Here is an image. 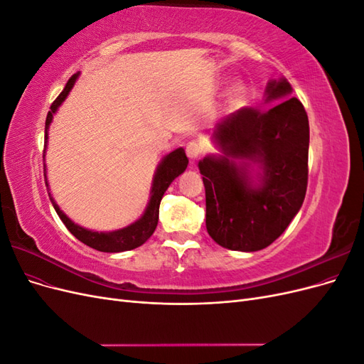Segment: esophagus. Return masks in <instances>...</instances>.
<instances>
[{"label": "esophagus", "mask_w": 364, "mask_h": 364, "mask_svg": "<svg viewBox=\"0 0 364 364\" xmlns=\"http://www.w3.org/2000/svg\"><path fill=\"white\" fill-rule=\"evenodd\" d=\"M200 153H202V147L199 142L191 141L186 144V156H188L190 159H197L200 156Z\"/></svg>", "instance_id": "esophagus-1"}]
</instances>
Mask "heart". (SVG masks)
Listing matches in <instances>:
<instances>
[{
    "label": "heart",
    "instance_id": "b5f03b06",
    "mask_svg": "<svg viewBox=\"0 0 364 364\" xmlns=\"http://www.w3.org/2000/svg\"><path fill=\"white\" fill-rule=\"evenodd\" d=\"M245 95H246L245 86L241 83H235L229 87V91L226 94V105L229 107H235L245 100Z\"/></svg>",
    "mask_w": 364,
    "mask_h": 364
}]
</instances>
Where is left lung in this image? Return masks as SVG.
<instances>
[{"instance_id":"left-lung-1","label":"left lung","mask_w":364,"mask_h":364,"mask_svg":"<svg viewBox=\"0 0 364 364\" xmlns=\"http://www.w3.org/2000/svg\"><path fill=\"white\" fill-rule=\"evenodd\" d=\"M287 79L272 80L266 103L243 107L215 126L222 155L199 162L206 196V229L217 245L257 252L270 246L299 213L308 183L310 126ZM258 164L257 179L251 165Z\"/></svg>"}]
</instances>
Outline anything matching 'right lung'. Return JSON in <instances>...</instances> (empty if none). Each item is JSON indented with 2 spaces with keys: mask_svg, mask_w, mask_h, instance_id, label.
<instances>
[{
  "mask_svg": "<svg viewBox=\"0 0 364 364\" xmlns=\"http://www.w3.org/2000/svg\"><path fill=\"white\" fill-rule=\"evenodd\" d=\"M77 77H79V73L71 75V79L68 80L67 86L63 87V91L59 94V97L53 102V105L50 107L51 111L48 112L47 119H46V147H47L48 129H50V124L53 121V115L56 114L59 106L65 102V98H67V95L73 90ZM186 165H188V158H186L185 150L182 147L168 153V155L161 161L155 176H153L150 199H149L144 214H142L141 218H138L135 223H132L123 229L112 230V232H95V230H90V229H85L79 225H75L71 218H68L63 214V211L58 206V203L54 202L50 193H48V196H50V200H51L54 209H56L58 215L63 222V225L68 228L70 232L77 240H80L82 243H85L86 246H90V247H92L95 250H100V252L132 250L135 247H139L141 245H144L146 241L151 237V234L155 232V229L158 226V220H159V205L162 200V196L165 191H167L170 183L176 178H178L179 174H182L185 171ZM43 171H46V165H43ZM43 176H46V185L48 188L47 174L43 173ZM48 191H50V188H48Z\"/></svg>",
  "mask_w": 364,
  "mask_h": 364,
  "instance_id": "obj_1",
  "label": "right lung"
}]
</instances>
